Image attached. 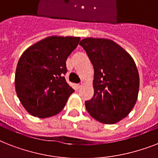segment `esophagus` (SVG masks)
Returning <instances> with one entry per match:
<instances>
[{
    "label": "esophagus",
    "mask_w": 158,
    "mask_h": 158,
    "mask_svg": "<svg viewBox=\"0 0 158 158\" xmlns=\"http://www.w3.org/2000/svg\"><path fill=\"white\" fill-rule=\"evenodd\" d=\"M81 86H82V84H76V88H77V89H80V88H81Z\"/></svg>",
    "instance_id": "esophagus-1"
}]
</instances>
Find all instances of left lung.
Here are the masks:
<instances>
[{
    "mask_svg": "<svg viewBox=\"0 0 158 158\" xmlns=\"http://www.w3.org/2000/svg\"><path fill=\"white\" fill-rule=\"evenodd\" d=\"M79 45L94 65V97L85 102L92 117L103 124H115L135 106L139 89L137 67L130 55L113 41L84 38Z\"/></svg>",
    "mask_w": 158,
    "mask_h": 158,
    "instance_id": "left-lung-1",
    "label": "left lung"
}]
</instances>
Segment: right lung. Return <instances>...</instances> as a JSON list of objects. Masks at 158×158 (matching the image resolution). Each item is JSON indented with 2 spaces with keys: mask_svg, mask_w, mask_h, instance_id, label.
<instances>
[{
  "mask_svg": "<svg viewBox=\"0 0 158 158\" xmlns=\"http://www.w3.org/2000/svg\"><path fill=\"white\" fill-rule=\"evenodd\" d=\"M80 38L52 36L31 46L19 60L15 72L16 94L29 114L53 116L64 107L74 90L64 79L67 58Z\"/></svg>",
  "mask_w": 158,
  "mask_h": 158,
  "instance_id": "right-lung-1",
  "label": "right lung"
}]
</instances>
